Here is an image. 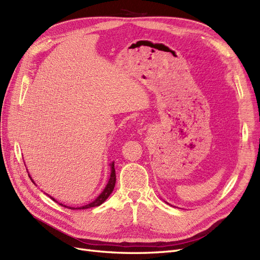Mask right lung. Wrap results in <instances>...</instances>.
<instances>
[{"label":"right lung","mask_w":260,"mask_h":260,"mask_svg":"<svg viewBox=\"0 0 260 260\" xmlns=\"http://www.w3.org/2000/svg\"><path fill=\"white\" fill-rule=\"evenodd\" d=\"M115 162L113 161L112 164H111V168H112V172H111V178H109V180H108V183L106 184V186H105V188H104V191L102 192L98 198H96V200L95 201H93L92 203H90V204H88V205H85V206H82V207H77V208H74V207H68V206H66V205H62V204H60V203H58L60 206H62V207H67V208H69V209H86V208H91V207H96V206H100L101 204H103L107 199H108V196L112 194V192H113V190H114V187H115V183H116V172H115V165H114ZM30 177V176H29ZM30 179H31V177H30ZM32 180V179H31ZM34 182V181H32ZM51 198V196H50ZM54 202H56V200L55 199H53V198H51ZM57 203V202H56Z\"/></svg>","instance_id":"1"}]
</instances>
